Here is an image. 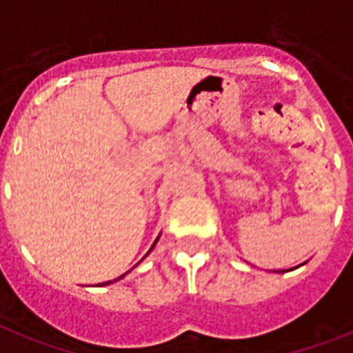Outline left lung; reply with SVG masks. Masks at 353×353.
Here are the masks:
<instances>
[{
  "label": "left lung",
  "instance_id": "8db88e82",
  "mask_svg": "<svg viewBox=\"0 0 353 353\" xmlns=\"http://www.w3.org/2000/svg\"><path fill=\"white\" fill-rule=\"evenodd\" d=\"M305 263V262H303ZM303 263H301V265H303ZM298 268H300V265H298ZM292 269H296V268H292ZM292 269H291V271H292ZM278 272H282V271H278Z\"/></svg>",
  "mask_w": 353,
  "mask_h": 353
}]
</instances>
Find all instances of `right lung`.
Here are the masks:
<instances>
[{"label":"right lung","mask_w":353,"mask_h":353,"mask_svg":"<svg viewBox=\"0 0 353 353\" xmlns=\"http://www.w3.org/2000/svg\"><path fill=\"white\" fill-rule=\"evenodd\" d=\"M159 235H161V233H159ZM159 235H158V236H156V241H154V244H152V245H150V250H149V251H147V254H145V256H149V253H150V251H152V250H154V245L158 244V241H159ZM145 256H143V259H145ZM143 259H141V260H143ZM141 260H140V262H141ZM140 262H138V263H140ZM138 263H136V265H138ZM136 265H134V268H136ZM125 274H127V272H125ZM125 274H121V276L114 278V280H109V282H103V283H99V285H100V287H102V285H111V283H114V282H118V280H121V278L125 276Z\"/></svg>","instance_id":"right-lung-1"}]
</instances>
